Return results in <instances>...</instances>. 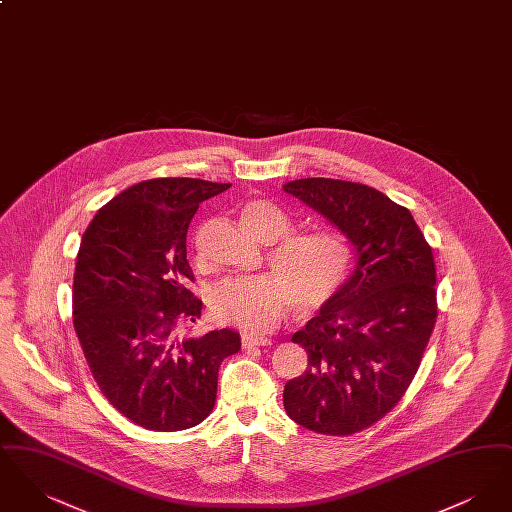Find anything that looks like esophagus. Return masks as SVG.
<instances>
[{"instance_id":"obj_1","label":"esophagus","mask_w":512,"mask_h":512,"mask_svg":"<svg viewBox=\"0 0 512 512\" xmlns=\"http://www.w3.org/2000/svg\"><path fill=\"white\" fill-rule=\"evenodd\" d=\"M242 345L244 347H265V345H270V340L265 336H257L253 332H242Z\"/></svg>"}]
</instances>
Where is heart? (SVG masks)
Instances as JSON below:
<instances>
[{"instance_id":"1","label":"heart","mask_w":512,"mask_h":512,"mask_svg":"<svg viewBox=\"0 0 512 512\" xmlns=\"http://www.w3.org/2000/svg\"><path fill=\"white\" fill-rule=\"evenodd\" d=\"M242 222L263 244L292 232V220L270 201L249 203ZM353 261V245L340 230L288 236L268 253L276 272L220 282L209 297L211 315L222 324L263 334L280 322L290 305L297 313H311L330 301L345 284Z\"/></svg>"}]
</instances>
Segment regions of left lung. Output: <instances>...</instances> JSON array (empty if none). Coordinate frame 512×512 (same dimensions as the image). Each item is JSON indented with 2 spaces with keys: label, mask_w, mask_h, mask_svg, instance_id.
Segmentation results:
<instances>
[{
  "label": "left lung",
  "mask_w": 512,
  "mask_h": 512,
  "mask_svg": "<svg viewBox=\"0 0 512 512\" xmlns=\"http://www.w3.org/2000/svg\"><path fill=\"white\" fill-rule=\"evenodd\" d=\"M284 192L330 220L357 267L317 317L295 332L309 368L284 388L293 422L351 436L390 413L411 386L436 317V265L407 207L365 184L301 178Z\"/></svg>",
  "instance_id": "obj_1"
}]
</instances>
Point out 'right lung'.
<instances>
[{"label":"right lung","instance_id":"1","mask_svg":"<svg viewBox=\"0 0 512 512\" xmlns=\"http://www.w3.org/2000/svg\"><path fill=\"white\" fill-rule=\"evenodd\" d=\"M228 188L199 178L144 180L103 205L82 236L74 330L101 393L146 430L203 422L215 407L220 363L242 347L230 328L180 334L201 317V299L190 292L188 226L199 203Z\"/></svg>","mask_w":512,"mask_h":512}]
</instances>
